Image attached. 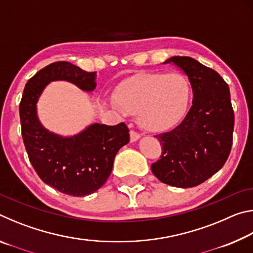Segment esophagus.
Masks as SVG:
<instances>
[{"label":"esophagus","mask_w":253,"mask_h":253,"mask_svg":"<svg viewBox=\"0 0 253 253\" xmlns=\"http://www.w3.org/2000/svg\"><path fill=\"white\" fill-rule=\"evenodd\" d=\"M140 138V134L136 130H130V142H136Z\"/></svg>","instance_id":"34e87169"}]
</instances>
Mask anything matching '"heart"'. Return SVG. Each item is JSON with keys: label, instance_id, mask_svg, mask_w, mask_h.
<instances>
[{"label": "heart", "instance_id": "obj_1", "mask_svg": "<svg viewBox=\"0 0 253 253\" xmlns=\"http://www.w3.org/2000/svg\"><path fill=\"white\" fill-rule=\"evenodd\" d=\"M191 98L187 79L179 74H147L119 85L115 101L123 110L138 114L145 129L162 131L186 114Z\"/></svg>", "mask_w": 253, "mask_h": 253}]
</instances>
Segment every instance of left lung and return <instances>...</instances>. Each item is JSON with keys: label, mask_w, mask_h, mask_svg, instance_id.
Returning a JSON list of instances; mask_svg holds the SVG:
<instances>
[{"label": "left lung", "mask_w": 253, "mask_h": 253, "mask_svg": "<svg viewBox=\"0 0 253 253\" xmlns=\"http://www.w3.org/2000/svg\"><path fill=\"white\" fill-rule=\"evenodd\" d=\"M166 62L185 72L193 101L176 127L155 136L163 148L151 169L163 183L193 187L220 170L230 155L234 128L230 89L215 70L193 58L172 57Z\"/></svg>", "instance_id": "left-lung-1"}]
</instances>
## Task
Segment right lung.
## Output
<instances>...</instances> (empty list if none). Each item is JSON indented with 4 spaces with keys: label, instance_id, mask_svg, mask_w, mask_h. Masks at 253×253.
I'll list each match as a JSON object with an SVG mask.
<instances>
[{
    "label": "right lung",
    "instance_id": "right-lung-1",
    "mask_svg": "<svg viewBox=\"0 0 253 253\" xmlns=\"http://www.w3.org/2000/svg\"><path fill=\"white\" fill-rule=\"evenodd\" d=\"M53 80L70 81L85 91L96 88V72L70 62H53L38 71L25 84L20 102L24 146L34 170L45 184L68 195H89L109 177L117 152L129 142V129L125 123L93 124L68 138L44 129L38 121L36 105L45 85Z\"/></svg>",
    "mask_w": 253,
    "mask_h": 253
}]
</instances>
